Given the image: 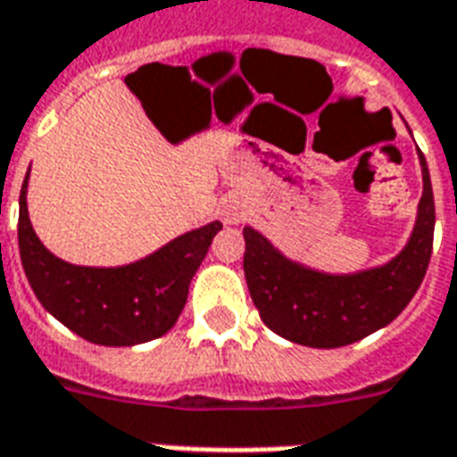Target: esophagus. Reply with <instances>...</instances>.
<instances>
[{
	"label": "esophagus",
	"instance_id": "obj_1",
	"mask_svg": "<svg viewBox=\"0 0 457 457\" xmlns=\"http://www.w3.org/2000/svg\"><path fill=\"white\" fill-rule=\"evenodd\" d=\"M221 216H224L226 224H243L248 219V207H245V202L241 197H231V200H226L224 209H221Z\"/></svg>",
	"mask_w": 457,
	"mask_h": 457
}]
</instances>
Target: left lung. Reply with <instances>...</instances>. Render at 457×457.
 Here are the masks:
<instances>
[{
  "mask_svg": "<svg viewBox=\"0 0 457 457\" xmlns=\"http://www.w3.org/2000/svg\"><path fill=\"white\" fill-rule=\"evenodd\" d=\"M420 207L410 241L386 265L359 272H320L287 257L253 226L243 228V272L253 303L279 337L315 349H335L369 337L403 313L427 274L436 207L427 159L420 154Z\"/></svg>",
  "mask_w": 457,
  "mask_h": 457,
  "instance_id": "1",
  "label": "left lung"
}]
</instances>
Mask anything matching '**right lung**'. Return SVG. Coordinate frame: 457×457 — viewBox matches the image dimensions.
Instances as JSON below:
<instances>
[{"mask_svg": "<svg viewBox=\"0 0 457 457\" xmlns=\"http://www.w3.org/2000/svg\"><path fill=\"white\" fill-rule=\"evenodd\" d=\"M29 176L30 168L19 197L21 265L47 313L103 346H135L166 335L183 313L192 277L221 221L192 228L129 265H71L53 255L30 226Z\"/></svg>", "mask_w": 457, "mask_h": 457, "instance_id": "add662e5", "label": "right lung"}]
</instances>
